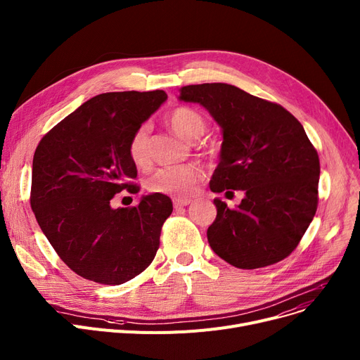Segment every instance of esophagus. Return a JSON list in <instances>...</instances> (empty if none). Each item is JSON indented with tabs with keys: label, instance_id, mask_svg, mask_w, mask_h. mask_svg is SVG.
Wrapping results in <instances>:
<instances>
[{
	"label": "esophagus",
	"instance_id": "obj_1",
	"mask_svg": "<svg viewBox=\"0 0 360 360\" xmlns=\"http://www.w3.org/2000/svg\"><path fill=\"white\" fill-rule=\"evenodd\" d=\"M191 198H174V205L175 209H179V207H186L188 204H191Z\"/></svg>",
	"mask_w": 360,
	"mask_h": 360
}]
</instances>
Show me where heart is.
Returning a JSON list of instances; mask_svg holds the SVG:
<instances>
[{
    "instance_id": "b5f03b06",
    "label": "heart",
    "mask_w": 360,
    "mask_h": 360,
    "mask_svg": "<svg viewBox=\"0 0 360 360\" xmlns=\"http://www.w3.org/2000/svg\"><path fill=\"white\" fill-rule=\"evenodd\" d=\"M169 125L175 134L185 141H197L205 131V121L191 108H176L169 115ZM128 156L137 167H143L150 160L148 128L141 125L134 131L128 143ZM201 179V172L194 166L162 167L147 179V190L156 194L186 197L193 193Z\"/></svg>"
}]
</instances>
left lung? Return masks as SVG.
I'll return each mask as SVG.
<instances>
[{"label":"left lung","instance_id":"obj_1","mask_svg":"<svg viewBox=\"0 0 360 360\" xmlns=\"http://www.w3.org/2000/svg\"><path fill=\"white\" fill-rule=\"evenodd\" d=\"M179 101L201 105L221 128L210 190L245 193L232 210L214 198L217 216L207 229L212 250L245 270L285 259L318 205L319 159L304 127L283 106L226 83L184 86Z\"/></svg>","mask_w":360,"mask_h":360}]
</instances>
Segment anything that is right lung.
<instances>
[{"label":"right lung","mask_w":360,"mask_h":360,"mask_svg":"<svg viewBox=\"0 0 360 360\" xmlns=\"http://www.w3.org/2000/svg\"><path fill=\"white\" fill-rule=\"evenodd\" d=\"M167 99L163 90L102 93L56 124L36 147L30 205L55 252L79 276L122 285L153 261L172 201L148 194L131 209L110 200L140 188L128 156L134 131Z\"/></svg>","instance_id":"obj_1"}]
</instances>
